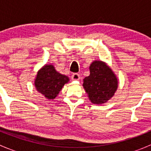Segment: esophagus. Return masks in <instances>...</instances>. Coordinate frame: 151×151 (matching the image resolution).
<instances>
[{
	"instance_id": "esophagus-1",
	"label": "esophagus",
	"mask_w": 151,
	"mask_h": 151,
	"mask_svg": "<svg viewBox=\"0 0 151 151\" xmlns=\"http://www.w3.org/2000/svg\"><path fill=\"white\" fill-rule=\"evenodd\" d=\"M71 79H72V80H79L80 79V74H77V73H74L71 76Z\"/></svg>"
}]
</instances>
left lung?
Wrapping results in <instances>:
<instances>
[{"label":"left lung","instance_id":"obj_1","mask_svg":"<svg viewBox=\"0 0 151 151\" xmlns=\"http://www.w3.org/2000/svg\"><path fill=\"white\" fill-rule=\"evenodd\" d=\"M90 73L83 80V87L90 100L96 104L106 102L118 88L116 77L109 66L97 60L90 66Z\"/></svg>","mask_w":151,"mask_h":151}]
</instances>
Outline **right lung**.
I'll list each match as a JSON object with an SVG mask.
<instances>
[{"mask_svg": "<svg viewBox=\"0 0 151 151\" xmlns=\"http://www.w3.org/2000/svg\"><path fill=\"white\" fill-rule=\"evenodd\" d=\"M68 80L66 76L56 71L54 66L46 65L38 71L35 86L37 91L47 99H53Z\"/></svg>", "mask_w": 151, "mask_h": 151, "instance_id": "1", "label": "right lung"}]
</instances>
